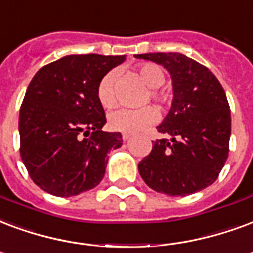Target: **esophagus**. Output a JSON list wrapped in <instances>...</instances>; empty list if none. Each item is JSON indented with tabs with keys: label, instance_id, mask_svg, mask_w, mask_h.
Instances as JSON below:
<instances>
[{
	"label": "esophagus",
	"instance_id": "obj_1",
	"mask_svg": "<svg viewBox=\"0 0 253 253\" xmlns=\"http://www.w3.org/2000/svg\"><path fill=\"white\" fill-rule=\"evenodd\" d=\"M122 138H123V141L127 142L131 139V135H130V134H123V136H122Z\"/></svg>",
	"mask_w": 253,
	"mask_h": 253
}]
</instances>
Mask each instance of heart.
<instances>
[{"label":"heart","mask_w":253,"mask_h":253,"mask_svg":"<svg viewBox=\"0 0 253 253\" xmlns=\"http://www.w3.org/2000/svg\"><path fill=\"white\" fill-rule=\"evenodd\" d=\"M139 78L145 85L150 89V98L155 102L164 103L166 99L157 88L165 83V72L160 65L153 63L142 64L138 69ZM117 72L110 71L103 76L98 84L96 95L98 100L103 107L111 108L118 102L117 88ZM158 119V112L153 107H145L141 110H127V108H119L117 111H112L108 115V126L111 130L123 134H136V132L145 130Z\"/></svg>","instance_id":"heart-1"}]
</instances>
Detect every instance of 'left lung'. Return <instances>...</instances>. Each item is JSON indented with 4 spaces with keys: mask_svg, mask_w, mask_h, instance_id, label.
<instances>
[{
    "mask_svg": "<svg viewBox=\"0 0 253 253\" xmlns=\"http://www.w3.org/2000/svg\"><path fill=\"white\" fill-rule=\"evenodd\" d=\"M164 65L171 78L173 100L157 127L170 139H157L138 164L147 186L169 196H188L212 185L229 153L231 110L216 76L177 52L135 55Z\"/></svg>",
    "mask_w": 253,
    "mask_h": 253,
    "instance_id": "obj_1",
    "label": "left lung"
}]
</instances>
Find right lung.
Here are the masks:
<instances>
[{"label":"right lung","instance_id":"add662e5","mask_svg":"<svg viewBox=\"0 0 253 253\" xmlns=\"http://www.w3.org/2000/svg\"><path fill=\"white\" fill-rule=\"evenodd\" d=\"M126 56L69 55L42 67L20 108V154L33 182L56 197L95 188L121 132L102 131L106 115L96 88Z\"/></svg>","mask_w":253,"mask_h":253}]
</instances>
